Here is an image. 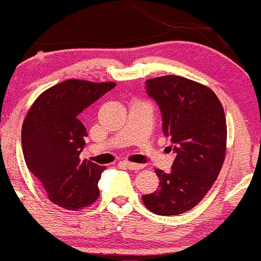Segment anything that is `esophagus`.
Segmentation results:
<instances>
[{
  "label": "esophagus",
  "mask_w": 261,
  "mask_h": 261,
  "mask_svg": "<svg viewBox=\"0 0 261 261\" xmlns=\"http://www.w3.org/2000/svg\"><path fill=\"white\" fill-rule=\"evenodd\" d=\"M122 164H124V166L130 170H139V169H142L143 167H145L143 164L133 163V162H128V161H122Z\"/></svg>",
  "instance_id": "esophagus-1"
}]
</instances>
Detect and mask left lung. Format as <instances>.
<instances>
[{"mask_svg":"<svg viewBox=\"0 0 261 261\" xmlns=\"http://www.w3.org/2000/svg\"><path fill=\"white\" fill-rule=\"evenodd\" d=\"M146 87L160 107L162 128L176 155L169 174L154 169L160 187L142 201L155 215L174 216L195 207L220 174L227 149L226 116L214 91L195 81L168 74L147 80Z\"/></svg>","mask_w":261,"mask_h":261,"instance_id":"1","label":"left lung"}]
</instances>
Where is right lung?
<instances>
[{"label": "right lung", "mask_w": 261, "mask_h": 261, "mask_svg": "<svg viewBox=\"0 0 261 261\" xmlns=\"http://www.w3.org/2000/svg\"><path fill=\"white\" fill-rule=\"evenodd\" d=\"M116 86L67 80L44 91L32 104L22 126V148L28 169L49 200L77 211L95 202L106 167L81 161L87 130L80 114Z\"/></svg>", "instance_id": "add662e5"}]
</instances>
